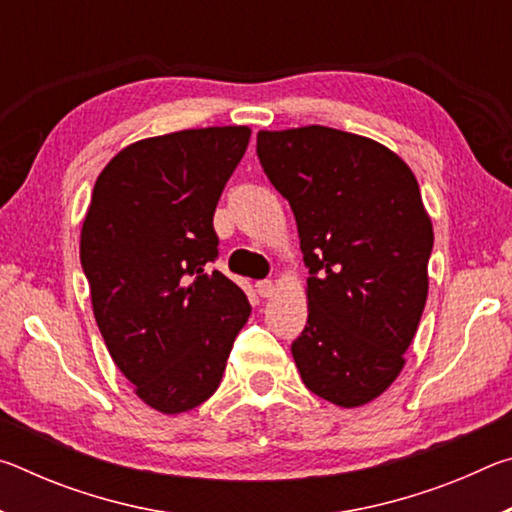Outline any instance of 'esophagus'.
<instances>
[{"instance_id": "esophagus-1", "label": "esophagus", "mask_w": 512, "mask_h": 512, "mask_svg": "<svg viewBox=\"0 0 512 512\" xmlns=\"http://www.w3.org/2000/svg\"><path fill=\"white\" fill-rule=\"evenodd\" d=\"M255 289H257V293L262 298H271L273 296V291H275V284L271 282V280H259L257 284H255Z\"/></svg>"}]
</instances>
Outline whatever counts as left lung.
Instances as JSON below:
<instances>
[{
	"label": "left lung",
	"instance_id": "1",
	"mask_svg": "<svg viewBox=\"0 0 512 512\" xmlns=\"http://www.w3.org/2000/svg\"><path fill=\"white\" fill-rule=\"evenodd\" d=\"M257 158L309 268L307 325L291 343L300 377L345 409L375 400L427 302L433 230L418 180L386 146L327 126L259 131Z\"/></svg>",
	"mask_w": 512,
	"mask_h": 512
}]
</instances>
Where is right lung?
<instances>
[{
    "instance_id": "add662e5",
    "label": "right lung",
    "mask_w": 512,
    "mask_h": 512,
    "mask_svg": "<svg viewBox=\"0 0 512 512\" xmlns=\"http://www.w3.org/2000/svg\"><path fill=\"white\" fill-rule=\"evenodd\" d=\"M250 140L246 126L169 133L126 146L101 171L81 266L112 361L162 413L221 384L250 305L221 271L214 210Z\"/></svg>"
}]
</instances>
